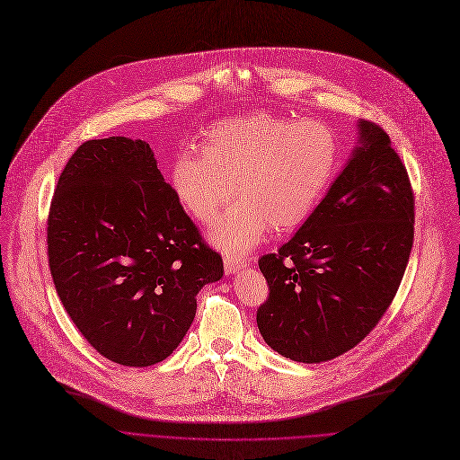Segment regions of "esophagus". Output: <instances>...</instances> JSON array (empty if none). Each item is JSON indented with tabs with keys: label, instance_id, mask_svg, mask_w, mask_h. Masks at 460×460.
Instances as JSON below:
<instances>
[{
	"label": "esophagus",
	"instance_id": "obj_1",
	"mask_svg": "<svg viewBox=\"0 0 460 460\" xmlns=\"http://www.w3.org/2000/svg\"><path fill=\"white\" fill-rule=\"evenodd\" d=\"M243 268H245V264L240 259H236V257H226L224 259V270H226L227 275H233V273H236V271H240Z\"/></svg>",
	"mask_w": 460,
	"mask_h": 460
}]
</instances>
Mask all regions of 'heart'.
Wrapping results in <instances>:
<instances>
[{"label":"heart","instance_id":"1","mask_svg":"<svg viewBox=\"0 0 460 460\" xmlns=\"http://www.w3.org/2000/svg\"><path fill=\"white\" fill-rule=\"evenodd\" d=\"M336 134L315 120L297 122L257 111L215 122L198 152H181L171 166V187L183 211L213 222L234 196L240 199L208 231L231 255L301 226L319 205L338 171Z\"/></svg>","mask_w":460,"mask_h":460}]
</instances>
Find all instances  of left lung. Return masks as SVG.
I'll list each match as a JSON object with an SVG mask.
<instances>
[{
  "label": "left lung",
  "mask_w": 460,
  "mask_h": 460,
  "mask_svg": "<svg viewBox=\"0 0 460 460\" xmlns=\"http://www.w3.org/2000/svg\"><path fill=\"white\" fill-rule=\"evenodd\" d=\"M359 143L315 211L277 253L259 259L270 297L257 312L264 341L299 363L354 349L391 306L409 262L414 196L378 124Z\"/></svg>",
  "instance_id": "1"
}]
</instances>
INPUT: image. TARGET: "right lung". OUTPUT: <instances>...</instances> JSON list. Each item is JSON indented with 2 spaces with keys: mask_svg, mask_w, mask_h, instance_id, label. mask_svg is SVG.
<instances>
[{
  "mask_svg": "<svg viewBox=\"0 0 460 460\" xmlns=\"http://www.w3.org/2000/svg\"><path fill=\"white\" fill-rule=\"evenodd\" d=\"M57 294L86 341L124 367L169 358L222 279L208 247L164 183L146 141L82 143L62 171L48 218Z\"/></svg>",
  "mask_w": 460,
  "mask_h": 460,
  "instance_id": "right-lung-1",
  "label": "right lung"
}]
</instances>
